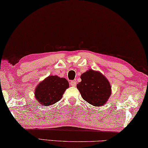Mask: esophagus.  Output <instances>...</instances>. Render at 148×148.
<instances>
[{
    "instance_id": "1",
    "label": "esophagus",
    "mask_w": 148,
    "mask_h": 148,
    "mask_svg": "<svg viewBox=\"0 0 148 148\" xmlns=\"http://www.w3.org/2000/svg\"><path fill=\"white\" fill-rule=\"evenodd\" d=\"M70 86H71L74 87V86H76V82L74 81V80H72V81L70 82Z\"/></svg>"
}]
</instances>
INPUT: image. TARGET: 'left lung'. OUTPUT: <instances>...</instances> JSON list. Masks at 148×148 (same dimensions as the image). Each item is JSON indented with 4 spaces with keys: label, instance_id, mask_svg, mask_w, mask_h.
<instances>
[{
    "label": "left lung",
    "instance_id": "8db88e82",
    "mask_svg": "<svg viewBox=\"0 0 148 148\" xmlns=\"http://www.w3.org/2000/svg\"><path fill=\"white\" fill-rule=\"evenodd\" d=\"M77 88L83 99L95 107L105 104L111 94V86L101 72L89 70L81 75Z\"/></svg>",
    "mask_w": 148,
    "mask_h": 148
}]
</instances>
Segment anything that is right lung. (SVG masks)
Returning a JSON list of instances; mask_svg holds the SVG:
<instances>
[{"instance_id":"obj_1","label":"right lung","mask_w":148,"mask_h":148,"mask_svg":"<svg viewBox=\"0 0 148 148\" xmlns=\"http://www.w3.org/2000/svg\"><path fill=\"white\" fill-rule=\"evenodd\" d=\"M69 87L66 79L58 76H49L37 86L35 97L41 105L49 106L60 101Z\"/></svg>"}]
</instances>
